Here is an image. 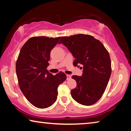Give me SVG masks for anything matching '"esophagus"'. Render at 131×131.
Segmentation results:
<instances>
[{
    "mask_svg": "<svg viewBox=\"0 0 131 131\" xmlns=\"http://www.w3.org/2000/svg\"><path fill=\"white\" fill-rule=\"evenodd\" d=\"M66 76H67V80H69L71 78V76L70 74H66Z\"/></svg>",
    "mask_w": 131,
    "mask_h": 131,
    "instance_id": "esophagus-1",
    "label": "esophagus"
}]
</instances>
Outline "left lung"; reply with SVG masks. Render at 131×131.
<instances>
[{
  "mask_svg": "<svg viewBox=\"0 0 131 131\" xmlns=\"http://www.w3.org/2000/svg\"><path fill=\"white\" fill-rule=\"evenodd\" d=\"M61 43L75 58L74 66L83 67L82 76L72 77L77 83L70 93L72 98L80 104H94L104 93L111 76L108 52L100 41L90 35L62 37L59 43Z\"/></svg>",
  "mask_w": 131,
  "mask_h": 131,
  "instance_id": "1",
  "label": "left lung"
}]
</instances>
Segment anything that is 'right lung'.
Returning <instances> with one entry per match:
<instances>
[{"label":"right lung","instance_id":"obj_1","mask_svg":"<svg viewBox=\"0 0 131 131\" xmlns=\"http://www.w3.org/2000/svg\"><path fill=\"white\" fill-rule=\"evenodd\" d=\"M61 38L31 37L22 47L16 61L20 90L29 102L38 108H46L55 102L58 87L66 79L63 72L53 76L47 69L51 51Z\"/></svg>","mask_w":131,"mask_h":131}]
</instances>
